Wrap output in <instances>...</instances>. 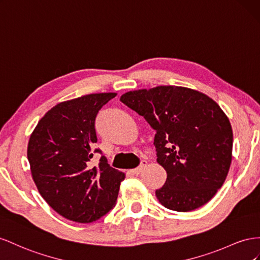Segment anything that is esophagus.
<instances>
[{
	"instance_id": "esophagus-1",
	"label": "esophagus",
	"mask_w": 260,
	"mask_h": 260,
	"mask_svg": "<svg viewBox=\"0 0 260 260\" xmlns=\"http://www.w3.org/2000/svg\"><path fill=\"white\" fill-rule=\"evenodd\" d=\"M147 166V161L146 160H143L142 162H140V165H139V167L138 168H136V169H133V170H131V173H133V174H135V175H138L140 172L143 171L144 170V168Z\"/></svg>"
}]
</instances>
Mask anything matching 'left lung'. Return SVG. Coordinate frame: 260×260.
I'll use <instances>...</instances> for the list:
<instances>
[{
	"instance_id": "obj_1",
	"label": "left lung",
	"mask_w": 260,
	"mask_h": 260,
	"mask_svg": "<svg viewBox=\"0 0 260 260\" xmlns=\"http://www.w3.org/2000/svg\"><path fill=\"white\" fill-rule=\"evenodd\" d=\"M120 100L155 131L157 161L167 171L165 185L155 190L161 205L186 212L208 203L232 161L231 123L218 103L177 86L129 91Z\"/></svg>"
}]
</instances>
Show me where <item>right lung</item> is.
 I'll return each mask as SVG.
<instances>
[{"instance_id": "right-lung-1", "label": "right lung", "mask_w": 260, "mask_h": 260, "mask_svg": "<svg viewBox=\"0 0 260 260\" xmlns=\"http://www.w3.org/2000/svg\"><path fill=\"white\" fill-rule=\"evenodd\" d=\"M116 93H91L58 103L46 113L30 136L27 157L40 195L62 217L90 223L115 206L124 173L101 155L91 165L95 117Z\"/></svg>"}]
</instances>
